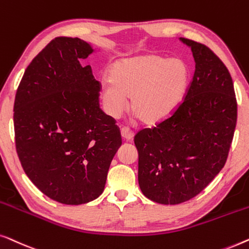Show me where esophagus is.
I'll use <instances>...</instances> for the list:
<instances>
[{"mask_svg":"<svg viewBox=\"0 0 249 249\" xmlns=\"http://www.w3.org/2000/svg\"><path fill=\"white\" fill-rule=\"evenodd\" d=\"M121 134H122V138L126 140V141H131L133 136H134V133H133L132 129L128 127H122Z\"/></svg>","mask_w":249,"mask_h":249,"instance_id":"34e87169","label":"esophagus"}]
</instances>
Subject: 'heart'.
<instances>
[{
	"label": "heart",
	"mask_w": 249,
	"mask_h": 249,
	"mask_svg": "<svg viewBox=\"0 0 249 249\" xmlns=\"http://www.w3.org/2000/svg\"><path fill=\"white\" fill-rule=\"evenodd\" d=\"M109 82L101 87L104 109L117 118L131 98V110L142 123L167 120L183 103L190 85V68L183 58L156 54L136 55L115 61L108 70Z\"/></svg>",
	"instance_id": "1"
}]
</instances>
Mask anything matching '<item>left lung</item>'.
I'll use <instances>...</instances> for the list:
<instances>
[{
    "label": "left lung",
    "mask_w": 249,
    "mask_h": 249,
    "mask_svg": "<svg viewBox=\"0 0 249 249\" xmlns=\"http://www.w3.org/2000/svg\"><path fill=\"white\" fill-rule=\"evenodd\" d=\"M179 39L195 61L186 96L170 117L134 138L140 188L166 205L193 198L214 179L228 158L237 122L228 69L205 45Z\"/></svg>",
    "instance_id": "left-lung-1"
}]
</instances>
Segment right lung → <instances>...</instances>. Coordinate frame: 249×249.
<instances>
[{"label": "right lung", "instance_id": "obj_1", "mask_svg": "<svg viewBox=\"0 0 249 249\" xmlns=\"http://www.w3.org/2000/svg\"><path fill=\"white\" fill-rule=\"evenodd\" d=\"M93 52L80 38H55L28 65L16 94L21 166L38 190L63 204H85L103 193L122 145L115 120L100 109V83L82 65Z\"/></svg>", "mask_w": 249, "mask_h": 249}]
</instances>
